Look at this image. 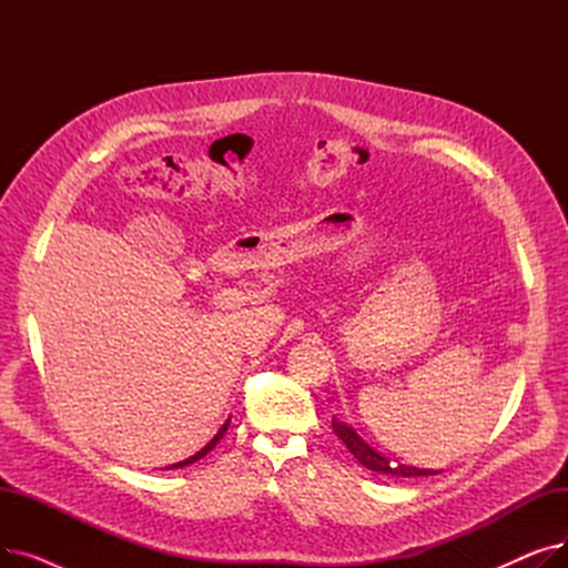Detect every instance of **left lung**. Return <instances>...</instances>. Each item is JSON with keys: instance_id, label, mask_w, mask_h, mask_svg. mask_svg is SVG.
<instances>
[{"instance_id": "1", "label": "left lung", "mask_w": 568, "mask_h": 568, "mask_svg": "<svg viewBox=\"0 0 568 568\" xmlns=\"http://www.w3.org/2000/svg\"><path fill=\"white\" fill-rule=\"evenodd\" d=\"M332 426H334V433L343 439V444L349 449V454L371 471H379V474H386V476H430V474H437L433 469H419V467H412V465H400V463H394L386 456H382L349 424L338 419V416H334Z\"/></svg>"}]
</instances>
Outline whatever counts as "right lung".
Returning a JSON list of instances; mask_svg holds the SVG:
<instances>
[{
    "instance_id": "1",
    "label": "right lung",
    "mask_w": 568,
    "mask_h": 568,
    "mask_svg": "<svg viewBox=\"0 0 568 568\" xmlns=\"http://www.w3.org/2000/svg\"><path fill=\"white\" fill-rule=\"evenodd\" d=\"M227 426H230V419L221 426V430L212 437V439H209L204 446H202V449L197 452V454H193V456H189L186 460H179V463H174V465H170V467H165V469H179V467H186V465H193V463H197L200 458H204L209 452H212L214 449V446L223 439V435H225V430H227Z\"/></svg>"
}]
</instances>
